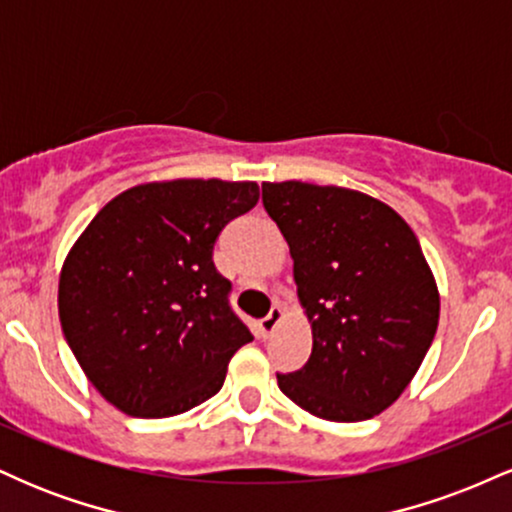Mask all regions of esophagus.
<instances>
[{
    "mask_svg": "<svg viewBox=\"0 0 512 512\" xmlns=\"http://www.w3.org/2000/svg\"><path fill=\"white\" fill-rule=\"evenodd\" d=\"M284 320H286V308H281V305H274L272 313H269V315L264 317V320L260 322V330H262L264 337H269V334H272V332L276 330V327H279Z\"/></svg>",
    "mask_w": 512,
    "mask_h": 512,
    "instance_id": "obj_1",
    "label": "esophagus"
}]
</instances>
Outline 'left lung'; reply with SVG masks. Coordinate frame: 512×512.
Listing matches in <instances>:
<instances>
[{"mask_svg": "<svg viewBox=\"0 0 512 512\" xmlns=\"http://www.w3.org/2000/svg\"><path fill=\"white\" fill-rule=\"evenodd\" d=\"M262 202L289 243L313 327V354L276 375L279 390L317 419H373L407 390L438 330L440 293L419 240L395 209L349 187L264 182Z\"/></svg>", "mask_w": 512, "mask_h": 512, "instance_id": "obj_1", "label": "left lung"}]
</instances>
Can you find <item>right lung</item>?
Segmentation results:
<instances>
[{
  "mask_svg": "<svg viewBox=\"0 0 512 512\" xmlns=\"http://www.w3.org/2000/svg\"><path fill=\"white\" fill-rule=\"evenodd\" d=\"M260 199L257 182L178 178L110 199L67 252L57 308L69 349L113 407L166 419L221 390L252 334L211 250Z\"/></svg>",
  "mask_w": 512,
  "mask_h": 512,
  "instance_id": "obj_1",
  "label": "right lung"
}]
</instances>
